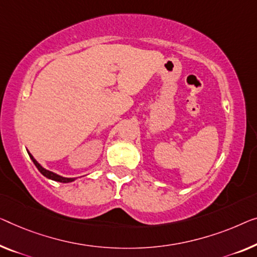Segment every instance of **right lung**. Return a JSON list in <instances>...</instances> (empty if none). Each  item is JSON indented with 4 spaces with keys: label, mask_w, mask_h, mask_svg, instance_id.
Instances as JSON below:
<instances>
[{
    "label": "right lung",
    "mask_w": 257,
    "mask_h": 257,
    "mask_svg": "<svg viewBox=\"0 0 257 257\" xmlns=\"http://www.w3.org/2000/svg\"><path fill=\"white\" fill-rule=\"evenodd\" d=\"M30 155V158L32 159V162H33V164L34 165H36V167L38 168V170H39V172L43 175H45L46 178H48V179H51V180H54V181H59V182H71V181H74L75 179H71V178H63V177H60V175H57V174H55V173H53V172H51V171H47V170H45V168L40 165L39 163L37 162L36 159L33 158V156L31 155V153H29Z\"/></svg>",
    "instance_id": "add662e5"
}]
</instances>
